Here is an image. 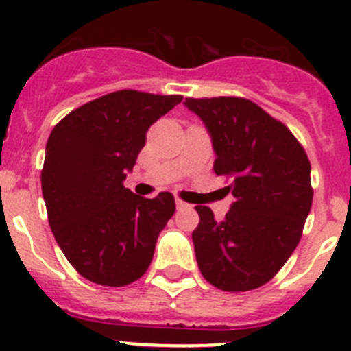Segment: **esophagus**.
Here are the masks:
<instances>
[{"label": "esophagus", "instance_id": "34e87169", "mask_svg": "<svg viewBox=\"0 0 351 351\" xmlns=\"http://www.w3.org/2000/svg\"><path fill=\"white\" fill-rule=\"evenodd\" d=\"M175 202H176V209H185V207H190L189 204H186V202H183L182 199H176Z\"/></svg>", "mask_w": 351, "mask_h": 351}]
</instances>
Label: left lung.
Here are the masks:
<instances>
[{
    "label": "left lung",
    "instance_id": "obj_1",
    "mask_svg": "<svg viewBox=\"0 0 351 351\" xmlns=\"http://www.w3.org/2000/svg\"><path fill=\"white\" fill-rule=\"evenodd\" d=\"M213 142L214 173L230 176L234 200L223 221L197 206L195 258L223 291L266 285L290 258L311 213V162L281 121L241 97L185 99Z\"/></svg>",
    "mask_w": 351,
    "mask_h": 351
}]
</instances>
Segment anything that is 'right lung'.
<instances>
[{
    "label": "right lung",
    "instance_id": "right-lung-1",
    "mask_svg": "<svg viewBox=\"0 0 351 351\" xmlns=\"http://www.w3.org/2000/svg\"><path fill=\"white\" fill-rule=\"evenodd\" d=\"M182 96L118 90L68 113L51 132L40 173L51 231L71 266L103 287H125L151 266L175 199L135 195L123 180L149 127Z\"/></svg>",
    "mask_w": 351,
    "mask_h": 351
}]
</instances>
